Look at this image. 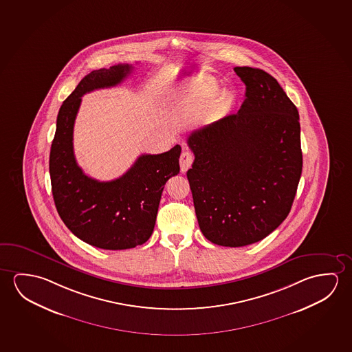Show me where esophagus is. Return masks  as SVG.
Listing matches in <instances>:
<instances>
[{"label":"esophagus","mask_w":352,"mask_h":352,"mask_svg":"<svg viewBox=\"0 0 352 352\" xmlns=\"http://www.w3.org/2000/svg\"><path fill=\"white\" fill-rule=\"evenodd\" d=\"M179 162H180V169H182V172L185 173V172L191 167L192 162H194V155L189 151H183L182 156H180V160H179Z\"/></svg>","instance_id":"34e87169"}]
</instances>
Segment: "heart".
<instances>
[{
  "label": "heart",
  "mask_w": 352,
  "mask_h": 352,
  "mask_svg": "<svg viewBox=\"0 0 352 352\" xmlns=\"http://www.w3.org/2000/svg\"><path fill=\"white\" fill-rule=\"evenodd\" d=\"M214 91H216V85H214V84H211V85L208 87L207 92H208V95H210V96H212V95L214 94Z\"/></svg>",
  "instance_id": "obj_1"
}]
</instances>
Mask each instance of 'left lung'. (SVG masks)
<instances>
[{
    "mask_svg": "<svg viewBox=\"0 0 352 352\" xmlns=\"http://www.w3.org/2000/svg\"><path fill=\"white\" fill-rule=\"evenodd\" d=\"M245 101L188 138L195 155L188 180L207 240L240 248L257 243L287 218L302 172L296 106L267 72L235 67Z\"/></svg>",
    "mask_w": 352,
    "mask_h": 352,
    "instance_id": "left-lung-1",
    "label": "left lung"
}]
</instances>
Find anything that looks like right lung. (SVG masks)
Wrapping results in <instances>:
<instances>
[{
	"mask_svg": "<svg viewBox=\"0 0 352 352\" xmlns=\"http://www.w3.org/2000/svg\"><path fill=\"white\" fill-rule=\"evenodd\" d=\"M131 71L130 65H117L84 76L60 106L50 152L52 195L60 219L76 236L98 249H133L146 243L164 184L180 170L179 145L160 155H141L126 173L111 182L87 177L76 163L73 129L81 96L118 85Z\"/></svg>",
	"mask_w": 352,
	"mask_h": 352,
	"instance_id": "add662e5",
	"label": "right lung"
}]
</instances>
